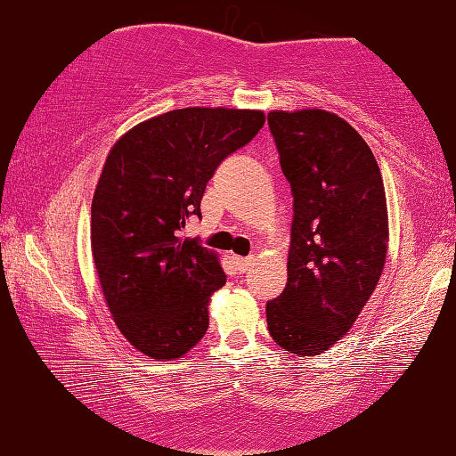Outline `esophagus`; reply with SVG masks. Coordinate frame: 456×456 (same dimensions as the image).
Here are the masks:
<instances>
[{"label":"esophagus","mask_w":456,"mask_h":456,"mask_svg":"<svg viewBox=\"0 0 456 456\" xmlns=\"http://www.w3.org/2000/svg\"><path fill=\"white\" fill-rule=\"evenodd\" d=\"M254 264H256L254 257H235V265H237V270H240L241 273L248 272Z\"/></svg>","instance_id":"obj_1"}]
</instances>
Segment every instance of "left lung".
I'll list each match as a JSON object with an SVG mask.
<instances>
[{
    "label": "left lung",
    "mask_w": 456,
    "mask_h": 456,
    "mask_svg": "<svg viewBox=\"0 0 456 456\" xmlns=\"http://www.w3.org/2000/svg\"><path fill=\"white\" fill-rule=\"evenodd\" d=\"M267 126L294 199L288 284L267 302V329L294 355H321L349 332L384 270V180L335 113L272 111Z\"/></svg>",
    "instance_id": "1"
}]
</instances>
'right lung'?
<instances>
[{
    "instance_id": "obj_1",
    "label": "right lung",
    "mask_w": 456,
    "mask_h": 456,
    "mask_svg": "<svg viewBox=\"0 0 456 456\" xmlns=\"http://www.w3.org/2000/svg\"><path fill=\"white\" fill-rule=\"evenodd\" d=\"M264 121L262 111L186 107L135 126L107 156L91 205L93 259L119 330L151 359H176L205 337L208 298L227 276L180 231L200 219L219 164Z\"/></svg>"
}]
</instances>
